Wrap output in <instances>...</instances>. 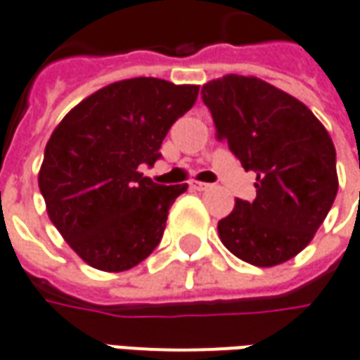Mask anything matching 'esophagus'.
<instances>
[{
    "label": "esophagus",
    "mask_w": 360,
    "mask_h": 360,
    "mask_svg": "<svg viewBox=\"0 0 360 360\" xmlns=\"http://www.w3.org/2000/svg\"><path fill=\"white\" fill-rule=\"evenodd\" d=\"M190 188H192V190H198V192H201V190H207V188H211V186L205 184V182H192V184H190Z\"/></svg>",
    "instance_id": "1"
}]
</instances>
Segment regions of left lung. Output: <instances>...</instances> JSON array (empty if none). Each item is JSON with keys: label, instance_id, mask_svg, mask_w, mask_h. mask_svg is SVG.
<instances>
[{"label": "left lung", "instance_id": "left-lung-1", "mask_svg": "<svg viewBox=\"0 0 360 360\" xmlns=\"http://www.w3.org/2000/svg\"><path fill=\"white\" fill-rule=\"evenodd\" d=\"M219 137L244 170L256 172V200L234 201L219 221L229 252L257 267L289 262L307 248L338 195L335 147L307 104L252 75L201 86Z\"/></svg>", "mask_w": 360, "mask_h": 360}]
</instances>
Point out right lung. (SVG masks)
I'll return each instance as SVG.
<instances>
[{"label": "right lung", "mask_w": 360, "mask_h": 360, "mask_svg": "<svg viewBox=\"0 0 360 360\" xmlns=\"http://www.w3.org/2000/svg\"><path fill=\"white\" fill-rule=\"evenodd\" d=\"M198 93L200 85L124 79L86 96L56 126L38 188L50 221L85 264L118 274L157 248L168 209L188 184L159 186L139 165H155Z\"/></svg>", "instance_id": "1"}]
</instances>
